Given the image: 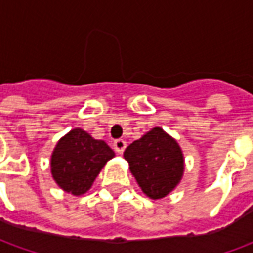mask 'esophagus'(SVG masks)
Returning a JSON list of instances; mask_svg holds the SVG:
<instances>
[{"mask_svg":"<svg viewBox=\"0 0 253 253\" xmlns=\"http://www.w3.org/2000/svg\"><path fill=\"white\" fill-rule=\"evenodd\" d=\"M127 143L125 139H116V141H114V149H115L116 153L122 154L123 152H125V149H126Z\"/></svg>","mask_w":253,"mask_h":253,"instance_id":"34e87169","label":"esophagus"}]
</instances>
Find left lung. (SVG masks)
<instances>
[{
  "label": "left lung",
  "mask_w": 253,
  "mask_h": 253,
  "mask_svg": "<svg viewBox=\"0 0 253 253\" xmlns=\"http://www.w3.org/2000/svg\"><path fill=\"white\" fill-rule=\"evenodd\" d=\"M138 186L150 199H163L180 184L184 154L175 138L156 126L123 153Z\"/></svg>",
  "instance_id": "1"
}]
</instances>
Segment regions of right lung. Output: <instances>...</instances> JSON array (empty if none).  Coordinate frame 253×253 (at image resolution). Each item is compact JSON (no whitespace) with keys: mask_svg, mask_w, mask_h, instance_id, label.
I'll list each match as a JSON object with an SVG mask.
<instances>
[{"mask_svg":"<svg viewBox=\"0 0 253 253\" xmlns=\"http://www.w3.org/2000/svg\"><path fill=\"white\" fill-rule=\"evenodd\" d=\"M114 150L101 139H94L83 128H73L55 145L50 168L57 186L74 196L84 195L99 176Z\"/></svg>","mask_w":253,"mask_h":253,"instance_id":"right-lung-1","label":"right lung"}]
</instances>
